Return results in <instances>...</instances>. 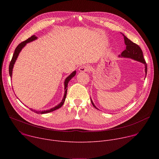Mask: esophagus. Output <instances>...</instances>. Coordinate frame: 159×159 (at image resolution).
I'll list each match as a JSON object with an SVG mask.
<instances>
[{"label":"esophagus","mask_w":159,"mask_h":159,"mask_svg":"<svg viewBox=\"0 0 159 159\" xmlns=\"http://www.w3.org/2000/svg\"><path fill=\"white\" fill-rule=\"evenodd\" d=\"M80 72H87L90 70V66L89 65H84L79 68Z\"/></svg>","instance_id":"obj_1"}]
</instances>
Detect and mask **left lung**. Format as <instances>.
I'll return each mask as SVG.
<instances>
[{
    "instance_id": "left-lung-1",
    "label": "left lung",
    "mask_w": 159,
    "mask_h": 159,
    "mask_svg": "<svg viewBox=\"0 0 159 159\" xmlns=\"http://www.w3.org/2000/svg\"><path fill=\"white\" fill-rule=\"evenodd\" d=\"M124 36V40L125 43L126 44V50H125L121 54V55H119V57H125V58H129L131 59H133L134 60L139 61L140 62L143 63L145 65V75H147V65L145 62V60L143 58V52L140 47L138 44L132 42L130 39H129L127 37H126L124 34H123ZM90 101L92 102V104L93 106L98 109L96 106L93 103L91 98H90Z\"/></svg>"
}]
</instances>
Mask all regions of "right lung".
<instances>
[{
  "instance_id": "add662e5",
  "label": "right lung",
  "mask_w": 159,
  "mask_h": 159,
  "mask_svg": "<svg viewBox=\"0 0 159 159\" xmlns=\"http://www.w3.org/2000/svg\"><path fill=\"white\" fill-rule=\"evenodd\" d=\"M37 38H37L35 35H33V36H31L30 38H29L28 39H27L26 41L20 43V44H19L17 45V47L15 49L14 53V54H13L12 60H11V62H10L9 67V75H10V77H12V69H13V67H14V63H15V62H16V60H17V57H18V55H19L20 52L21 51V50L25 47V45H26L27 43H30V42H31V41H33L36 39ZM75 74H76V71L75 70V71H74L70 75H69V76H68V77L66 78V79H65V82H64L65 94H64V96H63V98L62 101L60 102V104H58L57 106H55L54 107L51 108L50 109H48V110H46V111H36V110H33V109H31V110L33 111H34V112H35L36 113H38V114H45V113H48V112H52V111H55V110H56V109H59L60 107H61L63 106V103H64V102H65V98H66V93H67L68 83H69V82L75 75Z\"/></svg>"
}]
</instances>
